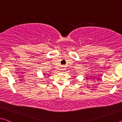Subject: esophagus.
<instances>
[{
  "label": "esophagus",
  "mask_w": 122,
  "mask_h": 122,
  "mask_svg": "<svg viewBox=\"0 0 122 122\" xmlns=\"http://www.w3.org/2000/svg\"><path fill=\"white\" fill-rule=\"evenodd\" d=\"M61 70H65V69H64V67H61Z\"/></svg>",
  "instance_id": "esophagus-1"
}]
</instances>
